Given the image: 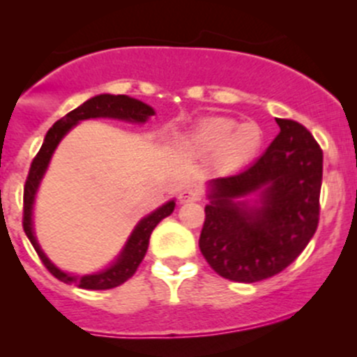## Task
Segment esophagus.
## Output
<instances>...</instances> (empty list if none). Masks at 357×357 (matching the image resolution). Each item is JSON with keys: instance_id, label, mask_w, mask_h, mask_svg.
I'll return each instance as SVG.
<instances>
[{"instance_id": "obj_1", "label": "esophagus", "mask_w": 357, "mask_h": 357, "mask_svg": "<svg viewBox=\"0 0 357 357\" xmlns=\"http://www.w3.org/2000/svg\"><path fill=\"white\" fill-rule=\"evenodd\" d=\"M197 192L195 190H192V188H186V190H183L181 193H179V197H178V200H179V204H185V202H190V200H197Z\"/></svg>"}]
</instances>
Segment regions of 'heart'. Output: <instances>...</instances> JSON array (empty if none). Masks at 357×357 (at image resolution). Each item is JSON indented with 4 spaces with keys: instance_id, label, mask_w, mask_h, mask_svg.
Wrapping results in <instances>:
<instances>
[{
    "instance_id": "b5f03b06",
    "label": "heart",
    "mask_w": 357,
    "mask_h": 357,
    "mask_svg": "<svg viewBox=\"0 0 357 357\" xmlns=\"http://www.w3.org/2000/svg\"><path fill=\"white\" fill-rule=\"evenodd\" d=\"M262 143V131L255 122L236 124L229 117H207L186 136V145L200 155L214 153L221 169L231 171L250 162Z\"/></svg>"
}]
</instances>
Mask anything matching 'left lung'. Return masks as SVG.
<instances>
[{
  "label": "left lung",
  "instance_id": "obj_1",
  "mask_svg": "<svg viewBox=\"0 0 357 357\" xmlns=\"http://www.w3.org/2000/svg\"><path fill=\"white\" fill-rule=\"evenodd\" d=\"M276 124L278 136L250 167L211 181L199 247L208 266L231 282L282 273L318 228L323 150L298 122ZM254 191L261 192L257 208L234 202Z\"/></svg>",
  "mask_w": 357,
  "mask_h": 357
}]
</instances>
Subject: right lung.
I'll list each match as a JSON object with an SVG mask.
<instances>
[{"instance_id":"add662e5","label":"right lung","mask_w":357,"mask_h":357,"mask_svg":"<svg viewBox=\"0 0 357 357\" xmlns=\"http://www.w3.org/2000/svg\"><path fill=\"white\" fill-rule=\"evenodd\" d=\"M153 115V109L149 107L146 103L139 102V100L129 98L126 95H98L89 98L88 102L82 103L81 107L68 112L67 115H63L60 121H56L53 124V128H50V131L46 132V138L43 146L39 149V152L36 153V157L32 158L31 169H29L27 179H25L24 185V218H22V226L24 231L27 235V238L31 240L32 247L38 252L39 259H41L43 264L46 266L50 273L55 276L56 280L63 283H74L79 289L86 290H109L114 287L122 285L124 282H128L132 275L136 273L138 266L142 264L143 257L146 254V248H149V240L152 235L153 228L162 221L164 218H167L172 211H174V200L167 202L165 205H162L160 208H157L155 212H152L150 215H146L145 219L139 221V225L136 226V229L132 231L131 238L126 243L124 250L119 255L117 261L110 266L109 269L102 273H96V275H86V276H74L67 275V273L60 271L59 268L52 264L48 261L43 250L39 248L38 242L34 238V233H32V204H34V195L38 192L39 181H41L43 174H45L46 167H48V162L52 158V153L55 152L56 145L60 143V139L63 138V135L72 128V126L77 124L79 121H84V119H95V117H112V119H121V121H131V122H145L146 119Z\"/></svg>"}]
</instances>
